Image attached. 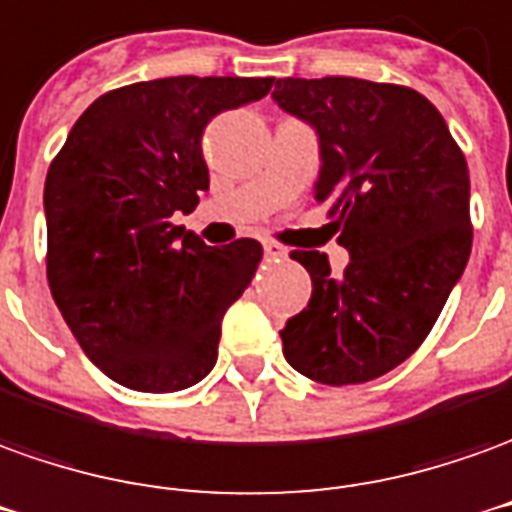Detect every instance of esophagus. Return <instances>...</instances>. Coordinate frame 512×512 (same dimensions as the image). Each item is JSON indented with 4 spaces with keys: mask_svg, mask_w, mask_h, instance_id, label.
Returning a JSON list of instances; mask_svg holds the SVG:
<instances>
[{
    "mask_svg": "<svg viewBox=\"0 0 512 512\" xmlns=\"http://www.w3.org/2000/svg\"><path fill=\"white\" fill-rule=\"evenodd\" d=\"M263 255H266L268 260H285V257H288V249L280 244H274V241H266V244H263Z\"/></svg>",
    "mask_w": 512,
    "mask_h": 512,
    "instance_id": "obj_1",
    "label": "esophagus"
}]
</instances>
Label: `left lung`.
<instances>
[{
    "label": "left lung",
    "mask_w": 512,
    "mask_h": 512,
    "mask_svg": "<svg viewBox=\"0 0 512 512\" xmlns=\"http://www.w3.org/2000/svg\"><path fill=\"white\" fill-rule=\"evenodd\" d=\"M271 99L318 135L316 202L330 205L341 277L321 252H293L313 280L282 352L324 385L377 380L430 335L471 255L468 166L427 96L405 85L277 80Z\"/></svg>",
    "instance_id": "8db88e82"
}]
</instances>
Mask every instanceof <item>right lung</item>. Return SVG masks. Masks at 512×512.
I'll return each mask as SVG.
<instances>
[{
    "label": "right lung",
    "mask_w": 512,
    "mask_h": 512,
    "mask_svg": "<svg viewBox=\"0 0 512 512\" xmlns=\"http://www.w3.org/2000/svg\"><path fill=\"white\" fill-rule=\"evenodd\" d=\"M274 77H166L99 96L44 185L46 277L82 352L124 388L171 393L216 366L221 318L263 246H207L174 224L207 191L202 132Z\"/></svg>",
    "instance_id": "add662e5"
}]
</instances>
